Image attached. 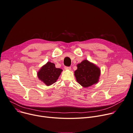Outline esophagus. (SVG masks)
Instances as JSON below:
<instances>
[{"mask_svg": "<svg viewBox=\"0 0 133 133\" xmlns=\"http://www.w3.org/2000/svg\"><path fill=\"white\" fill-rule=\"evenodd\" d=\"M65 69L66 70H70L71 69V67H65Z\"/></svg>", "mask_w": 133, "mask_h": 133, "instance_id": "obj_1", "label": "esophagus"}]
</instances>
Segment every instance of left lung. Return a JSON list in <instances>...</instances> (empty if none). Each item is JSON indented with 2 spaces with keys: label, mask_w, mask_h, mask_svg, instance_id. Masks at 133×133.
Wrapping results in <instances>:
<instances>
[{
  "label": "left lung",
  "mask_w": 133,
  "mask_h": 133,
  "mask_svg": "<svg viewBox=\"0 0 133 133\" xmlns=\"http://www.w3.org/2000/svg\"><path fill=\"white\" fill-rule=\"evenodd\" d=\"M77 69L74 71L77 82L84 88H88L99 81L100 68L95 64L85 59L77 65Z\"/></svg>",
  "instance_id": "obj_1"
}]
</instances>
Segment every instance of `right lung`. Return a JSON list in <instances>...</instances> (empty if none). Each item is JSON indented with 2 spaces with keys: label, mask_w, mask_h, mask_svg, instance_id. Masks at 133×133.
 I'll return each instance as SVG.
<instances>
[{
  "label": "right lung",
  "mask_w": 133,
  "mask_h": 133,
  "mask_svg": "<svg viewBox=\"0 0 133 133\" xmlns=\"http://www.w3.org/2000/svg\"><path fill=\"white\" fill-rule=\"evenodd\" d=\"M63 70L56 68L55 64L48 62L44 65L37 73L40 80L43 82L46 86H50L56 82Z\"/></svg>",
  "instance_id": "1"
}]
</instances>
